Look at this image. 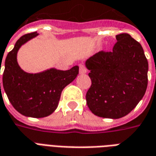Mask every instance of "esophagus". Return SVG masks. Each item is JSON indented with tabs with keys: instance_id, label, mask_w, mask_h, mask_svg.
<instances>
[{
	"instance_id": "obj_1",
	"label": "esophagus",
	"mask_w": 156,
	"mask_h": 156,
	"mask_svg": "<svg viewBox=\"0 0 156 156\" xmlns=\"http://www.w3.org/2000/svg\"><path fill=\"white\" fill-rule=\"evenodd\" d=\"M87 71H88V70H87V68H85L84 65H79V73H86Z\"/></svg>"
}]
</instances>
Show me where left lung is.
I'll list each match as a JSON object with an SVG mask.
<instances>
[{
  "label": "left lung",
  "mask_w": 156,
  "mask_h": 156,
  "mask_svg": "<svg viewBox=\"0 0 156 156\" xmlns=\"http://www.w3.org/2000/svg\"><path fill=\"white\" fill-rule=\"evenodd\" d=\"M112 51H98L86 61L92 84L86 101L94 115L119 119L134 109L145 94L148 61L144 50L127 33L116 36Z\"/></svg>",
  "instance_id": "1"
}]
</instances>
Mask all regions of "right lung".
<instances>
[{"label": "right lung", "mask_w": 156, "mask_h": 156, "mask_svg": "<svg viewBox=\"0 0 156 156\" xmlns=\"http://www.w3.org/2000/svg\"><path fill=\"white\" fill-rule=\"evenodd\" d=\"M37 35V32L26 34L16 42L5 58L2 83L9 101L16 111L27 117L43 118L55 111L62 89L78 76V66L66 71L51 68L35 74L21 69L16 60L19 48Z\"/></svg>", "instance_id": "1"}]
</instances>
